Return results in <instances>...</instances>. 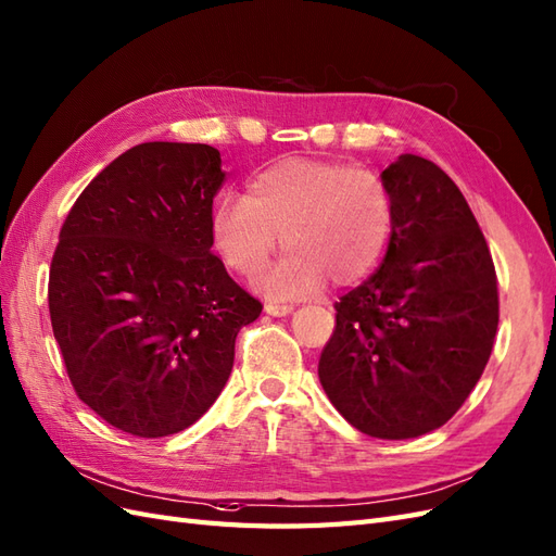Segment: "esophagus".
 <instances>
[{
	"mask_svg": "<svg viewBox=\"0 0 556 556\" xmlns=\"http://www.w3.org/2000/svg\"><path fill=\"white\" fill-rule=\"evenodd\" d=\"M265 312L269 316H287L293 312V305H287V303H265Z\"/></svg>",
	"mask_w": 556,
	"mask_h": 556,
	"instance_id": "esophagus-1",
	"label": "esophagus"
}]
</instances>
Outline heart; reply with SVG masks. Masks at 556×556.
<instances>
[{
	"mask_svg": "<svg viewBox=\"0 0 556 556\" xmlns=\"http://www.w3.org/2000/svg\"><path fill=\"white\" fill-rule=\"evenodd\" d=\"M391 228V195L377 174L303 157L263 169L247 198L220 195L210 212L212 247L240 275L258 273L279 235L287 253L253 281L273 303L319 293L328 277L336 283L366 277Z\"/></svg>",
	"mask_w": 556,
	"mask_h": 556,
	"instance_id": "1",
	"label": "heart"
}]
</instances>
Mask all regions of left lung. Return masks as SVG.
Here are the masks:
<instances>
[{
	"mask_svg": "<svg viewBox=\"0 0 556 556\" xmlns=\"http://www.w3.org/2000/svg\"><path fill=\"white\" fill-rule=\"evenodd\" d=\"M382 181L393 204L387 256L336 303L319 379L361 433L407 440L450 421L478 384L498 287L478 220L445 172L403 153Z\"/></svg>",
	"mask_w": 556,
	"mask_h": 556,
	"instance_id": "8db88e82",
	"label": "left lung"
}]
</instances>
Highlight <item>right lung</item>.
<instances>
[{
    "label": "right lung",
    "instance_id": "add662e5",
    "mask_svg": "<svg viewBox=\"0 0 556 556\" xmlns=\"http://www.w3.org/2000/svg\"><path fill=\"white\" fill-rule=\"evenodd\" d=\"M224 179L210 144L147 141L86 186L60 230L53 336L78 399L125 433L195 424L228 382L237 332L261 316L212 251Z\"/></svg>",
    "mask_w": 556,
    "mask_h": 556
}]
</instances>
